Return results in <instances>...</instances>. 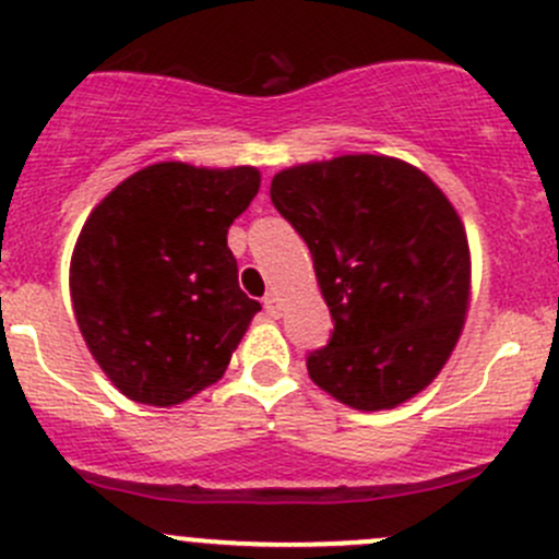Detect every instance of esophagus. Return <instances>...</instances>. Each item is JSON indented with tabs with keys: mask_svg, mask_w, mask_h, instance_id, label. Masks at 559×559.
<instances>
[{
	"mask_svg": "<svg viewBox=\"0 0 559 559\" xmlns=\"http://www.w3.org/2000/svg\"><path fill=\"white\" fill-rule=\"evenodd\" d=\"M264 311H267L270 316H281V297H278V292H270L267 297H264Z\"/></svg>",
	"mask_w": 559,
	"mask_h": 559,
	"instance_id": "esophagus-1",
	"label": "esophagus"
}]
</instances>
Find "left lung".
Returning a JSON list of instances; mask_svg holds the SVG:
<instances>
[{
    "label": "left lung",
    "mask_w": 559,
    "mask_h": 559,
    "mask_svg": "<svg viewBox=\"0 0 559 559\" xmlns=\"http://www.w3.org/2000/svg\"><path fill=\"white\" fill-rule=\"evenodd\" d=\"M275 211L313 257L335 330L313 384L359 411L394 408L447 365L471 295L465 227L416 167L373 154L281 170Z\"/></svg>",
    "instance_id": "obj_1"
}]
</instances>
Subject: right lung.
<instances>
[{"label":"right lung","instance_id":"1","mask_svg":"<svg viewBox=\"0 0 559 559\" xmlns=\"http://www.w3.org/2000/svg\"><path fill=\"white\" fill-rule=\"evenodd\" d=\"M259 180L257 167L162 162L129 175L83 224L72 308L88 352L134 403L167 408L222 379L262 311L227 246Z\"/></svg>","mask_w":559,"mask_h":559}]
</instances>
